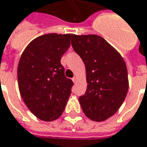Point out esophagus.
I'll use <instances>...</instances> for the list:
<instances>
[{"label":"esophagus","mask_w":147,"mask_h":147,"mask_svg":"<svg viewBox=\"0 0 147 147\" xmlns=\"http://www.w3.org/2000/svg\"><path fill=\"white\" fill-rule=\"evenodd\" d=\"M77 80H78V79H77V77L76 76H75L72 78V81H73V83L74 84H76L77 82Z\"/></svg>","instance_id":"34e87169"}]
</instances>
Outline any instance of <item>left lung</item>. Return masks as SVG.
Instances as JSON below:
<instances>
[{
	"label": "left lung",
	"instance_id": "1",
	"mask_svg": "<svg viewBox=\"0 0 147 147\" xmlns=\"http://www.w3.org/2000/svg\"><path fill=\"white\" fill-rule=\"evenodd\" d=\"M71 45L84 62L88 83L79 98L85 115L102 122L114 115L126 98L129 80L119 52L97 35H73Z\"/></svg>",
	"mask_w": 147,
	"mask_h": 147
}]
</instances>
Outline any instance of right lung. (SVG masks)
Here are the masks:
<instances>
[{"label": "right lung", "instance_id": "1", "mask_svg": "<svg viewBox=\"0 0 147 147\" xmlns=\"http://www.w3.org/2000/svg\"><path fill=\"white\" fill-rule=\"evenodd\" d=\"M73 34L50 33L35 38L24 50L17 67L21 98L38 119L51 122L61 116L73 82L60 63Z\"/></svg>", "mask_w": 147, "mask_h": 147}]
</instances>
